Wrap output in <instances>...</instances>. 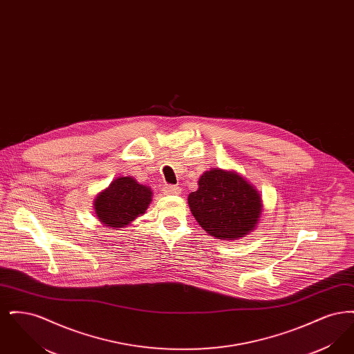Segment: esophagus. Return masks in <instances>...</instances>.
Masks as SVG:
<instances>
[{
    "label": "esophagus",
    "mask_w": 354,
    "mask_h": 354,
    "mask_svg": "<svg viewBox=\"0 0 354 354\" xmlns=\"http://www.w3.org/2000/svg\"><path fill=\"white\" fill-rule=\"evenodd\" d=\"M180 187H178V185H165L163 187V192L166 194V195H179L180 194Z\"/></svg>",
    "instance_id": "esophagus-1"
}]
</instances>
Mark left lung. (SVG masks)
I'll return each mask as SVG.
<instances>
[{
    "label": "left lung",
    "mask_w": 354,
    "mask_h": 354,
    "mask_svg": "<svg viewBox=\"0 0 354 354\" xmlns=\"http://www.w3.org/2000/svg\"><path fill=\"white\" fill-rule=\"evenodd\" d=\"M188 195V205L203 230L216 239L237 240L257 225L263 212L260 194L235 171L212 169Z\"/></svg>",
    "instance_id": "left-lung-1"
}]
</instances>
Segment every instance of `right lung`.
Returning <instances> with one entry per match:
<instances>
[{
	"mask_svg": "<svg viewBox=\"0 0 354 354\" xmlns=\"http://www.w3.org/2000/svg\"><path fill=\"white\" fill-rule=\"evenodd\" d=\"M151 196L150 187L139 185L131 176H120L97 195L95 215L104 227L123 228L146 212Z\"/></svg>",
	"mask_w": 354,
	"mask_h": 354,
	"instance_id": "right-lung-1",
	"label": "right lung"
}]
</instances>
